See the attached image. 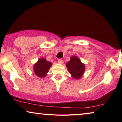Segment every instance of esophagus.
Segmentation results:
<instances>
[{
    "instance_id": "esophagus-1",
    "label": "esophagus",
    "mask_w": 122,
    "mask_h": 122,
    "mask_svg": "<svg viewBox=\"0 0 122 122\" xmlns=\"http://www.w3.org/2000/svg\"><path fill=\"white\" fill-rule=\"evenodd\" d=\"M57 62H58V63L59 64H62L63 63V60L62 59H59L58 61H57Z\"/></svg>"
}]
</instances>
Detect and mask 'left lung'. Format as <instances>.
<instances>
[{"mask_svg": "<svg viewBox=\"0 0 122 122\" xmlns=\"http://www.w3.org/2000/svg\"><path fill=\"white\" fill-rule=\"evenodd\" d=\"M66 67L71 77L75 80H78L82 77L86 69L85 65L76 56L71 57L70 61L66 63Z\"/></svg>", "mask_w": 122, "mask_h": 122, "instance_id": "1", "label": "left lung"}]
</instances>
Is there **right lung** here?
Segmentation results:
<instances>
[{"instance_id": "right-lung-1", "label": "right lung", "mask_w": 122, "mask_h": 122, "mask_svg": "<svg viewBox=\"0 0 122 122\" xmlns=\"http://www.w3.org/2000/svg\"><path fill=\"white\" fill-rule=\"evenodd\" d=\"M52 63L45 58H40L33 66V71L39 77L43 78L47 75Z\"/></svg>"}]
</instances>
